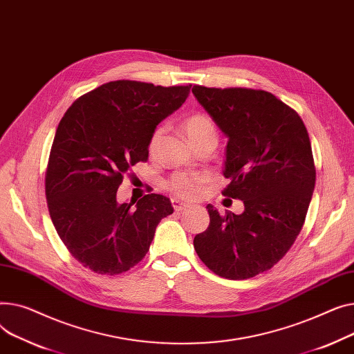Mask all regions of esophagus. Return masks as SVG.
<instances>
[{"label":"esophagus","instance_id":"34e87169","mask_svg":"<svg viewBox=\"0 0 354 354\" xmlns=\"http://www.w3.org/2000/svg\"><path fill=\"white\" fill-rule=\"evenodd\" d=\"M171 203H173V209H174L176 212H183V210L189 209V207H190V204L183 203V201H180V200H177V198H174Z\"/></svg>","mask_w":354,"mask_h":354}]
</instances>
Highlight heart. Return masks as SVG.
<instances>
[{
    "instance_id": "b5f03b06",
    "label": "heart",
    "mask_w": 354,
    "mask_h": 354,
    "mask_svg": "<svg viewBox=\"0 0 354 354\" xmlns=\"http://www.w3.org/2000/svg\"><path fill=\"white\" fill-rule=\"evenodd\" d=\"M184 130L189 136L192 144H197L205 138L214 137L217 138V129L213 120L205 114H194L184 121ZM165 133V126H158L149 141V151L154 154L158 149L160 141ZM210 176L207 173H185L177 171L167 181H165V189L180 198H196L201 194L204 185L209 183Z\"/></svg>"
}]
</instances>
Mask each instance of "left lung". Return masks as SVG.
<instances>
[{
    "instance_id": "left-lung-1",
    "label": "left lung",
    "mask_w": 354,
    "mask_h": 354,
    "mask_svg": "<svg viewBox=\"0 0 354 354\" xmlns=\"http://www.w3.org/2000/svg\"><path fill=\"white\" fill-rule=\"evenodd\" d=\"M192 91L228 137L223 196L244 203L241 214L224 216L207 205L210 224L194 248L217 276L250 279L280 261L301 232L316 184L308 133L292 107L264 90Z\"/></svg>"
}]
</instances>
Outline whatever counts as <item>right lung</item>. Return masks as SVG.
<instances>
[{"label":"right lung","mask_w":354,"mask_h":354,"mask_svg":"<svg viewBox=\"0 0 354 354\" xmlns=\"http://www.w3.org/2000/svg\"><path fill=\"white\" fill-rule=\"evenodd\" d=\"M192 84L161 87L118 80L77 98L61 118L46 171L55 230L71 256L97 274L129 272L147 254L170 198L145 194L117 203L131 167L147 161L157 124L176 111Z\"/></svg>","instance_id":"1"}]
</instances>
